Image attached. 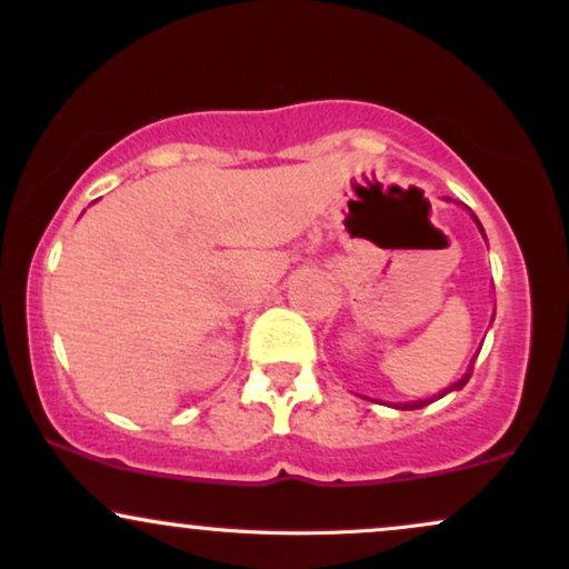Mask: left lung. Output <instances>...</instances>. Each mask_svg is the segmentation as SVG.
I'll list each match as a JSON object with an SVG mask.
<instances>
[{"instance_id": "8db88e82", "label": "left lung", "mask_w": 569, "mask_h": 569, "mask_svg": "<svg viewBox=\"0 0 569 569\" xmlns=\"http://www.w3.org/2000/svg\"><path fill=\"white\" fill-rule=\"evenodd\" d=\"M473 219H476V217H473ZM476 224H479V219H476ZM479 230H481V224H479ZM481 232H485V230H481ZM471 375H473V367H471V369H468V375H466V377H462V380H457V382L452 385V388H447V390H443V393H439V396H433V398H426V401L403 403V407H398V409H422V407H428V403H430V401H436V398L447 396V393H449V390H460V388H462V385H466L468 380H471Z\"/></svg>"}]
</instances>
